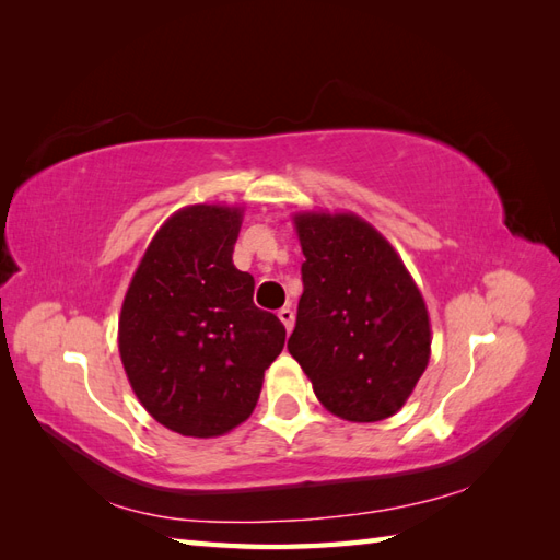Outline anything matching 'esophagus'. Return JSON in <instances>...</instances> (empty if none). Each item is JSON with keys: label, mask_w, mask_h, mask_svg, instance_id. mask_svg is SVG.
<instances>
[{"label": "esophagus", "mask_w": 560, "mask_h": 560, "mask_svg": "<svg viewBox=\"0 0 560 560\" xmlns=\"http://www.w3.org/2000/svg\"><path fill=\"white\" fill-rule=\"evenodd\" d=\"M278 317H280V322L284 325V329L292 331V327H294V311H292V308H282V311L278 313Z\"/></svg>", "instance_id": "esophagus-1"}]
</instances>
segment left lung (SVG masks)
I'll list each match as a JSON object with an SVG mask.
<instances>
[{
	"label": "left lung",
	"instance_id": "left-lung-1",
	"mask_svg": "<svg viewBox=\"0 0 560 560\" xmlns=\"http://www.w3.org/2000/svg\"><path fill=\"white\" fill-rule=\"evenodd\" d=\"M294 224L306 261L287 348L334 416L389 418L430 362L425 301L393 245L358 214L306 212Z\"/></svg>",
	"mask_w": 560,
	"mask_h": 560
}]
</instances>
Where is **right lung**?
<instances>
[{
  "instance_id": "obj_1",
  "label": "right lung",
  "mask_w": 560,
  "mask_h": 560,
  "mask_svg": "<svg viewBox=\"0 0 560 560\" xmlns=\"http://www.w3.org/2000/svg\"><path fill=\"white\" fill-rule=\"evenodd\" d=\"M243 212L191 206L149 243L118 319L135 395L167 430L219 436L257 406L282 322L254 306V278L233 266Z\"/></svg>"
}]
</instances>
